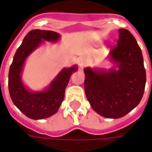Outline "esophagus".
Segmentation results:
<instances>
[{
	"label": "esophagus",
	"instance_id": "34e87169",
	"mask_svg": "<svg viewBox=\"0 0 152 152\" xmlns=\"http://www.w3.org/2000/svg\"><path fill=\"white\" fill-rule=\"evenodd\" d=\"M78 64H79L80 68V69H83V67L86 65V60L83 59V58H80V59H79V61H78Z\"/></svg>",
	"mask_w": 152,
	"mask_h": 152
}]
</instances>
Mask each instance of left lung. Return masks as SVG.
<instances>
[{
    "label": "left lung",
    "instance_id": "left-lung-1",
    "mask_svg": "<svg viewBox=\"0 0 152 152\" xmlns=\"http://www.w3.org/2000/svg\"><path fill=\"white\" fill-rule=\"evenodd\" d=\"M119 31L117 45L108 59L115 68L84 69L85 91L89 104L103 117L124 116L140 102L146 85L143 57L136 39L124 28Z\"/></svg>",
    "mask_w": 152,
    "mask_h": 152
}]
</instances>
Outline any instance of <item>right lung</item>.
I'll use <instances>...</instances> for the list:
<instances>
[{
  "instance_id": "add662e5",
  "label": "right lung",
  "mask_w": 152,
  "mask_h": 152,
  "mask_svg": "<svg viewBox=\"0 0 152 152\" xmlns=\"http://www.w3.org/2000/svg\"><path fill=\"white\" fill-rule=\"evenodd\" d=\"M60 35L53 31L36 29L29 31L14 56L9 72V92L12 101L23 114L32 120H42L55 114L64 99L65 89L77 66L64 67L42 91H31L22 80L26 59L45 41L57 42Z\"/></svg>"
}]
</instances>
